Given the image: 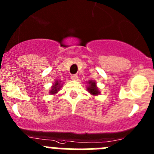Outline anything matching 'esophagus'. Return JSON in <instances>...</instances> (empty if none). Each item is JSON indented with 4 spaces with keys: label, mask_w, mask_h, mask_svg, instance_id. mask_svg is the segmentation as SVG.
<instances>
[{
    "label": "esophagus",
    "mask_w": 154,
    "mask_h": 154,
    "mask_svg": "<svg viewBox=\"0 0 154 154\" xmlns=\"http://www.w3.org/2000/svg\"><path fill=\"white\" fill-rule=\"evenodd\" d=\"M70 77H71L72 80H77V78H78L77 74H72V75L70 76Z\"/></svg>",
    "instance_id": "34e87169"
}]
</instances>
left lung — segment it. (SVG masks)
<instances>
[{
	"label": "left lung",
	"mask_w": 154,
	"mask_h": 154,
	"mask_svg": "<svg viewBox=\"0 0 154 154\" xmlns=\"http://www.w3.org/2000/svg\"><path fill=\"white\" fill-rule=\"evenodd\" d=\"M88 84H89V87H87V89L90 94L94 95V96H97V95L100 94V91L97 87V83L94 80H89Z\"/></svg>",
	"instance_id": "1"
}]
</instances>
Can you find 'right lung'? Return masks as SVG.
<instances>
[{
  "label": "right lung",
  "mask_w": 154,
  "mask_h": 154,
  "mask_svg": "<svg viewBox=\"0 0 154 154\" xmlns=\"http://www.w3.org/2000/svg\"><path fill=\"white\" fill-rule=\"evenodd\" d=\"M61 82V81H58L57 80H56L54 82V85L52 86V87H51V91H50V93H51V94H56L58 92V91H60V83Z\"/></svg>",
  "instance_id": "add662e5"
}]
</instances>
